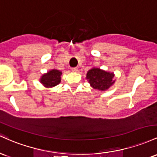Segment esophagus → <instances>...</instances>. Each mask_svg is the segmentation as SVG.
I'll list each match as a JSON object with an SVG mask.
<instances>
[{"label":"esophagus","instance_id":"1","mask_svg":"<svg viewBox=\"0 0 157 157\" xmlns=\"http://www.w3.org/2000/svg\"><path fill=\"white\" fill-rule=\"evenodd\" d=\"M72 71H73V72H77V71H78V68H77V67H73V68H72Z\"/></svg>","mask_w":157,"mask_h":157}]
</instances>
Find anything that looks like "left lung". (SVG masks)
I'll list each match as a JSON object with an SVG mask.
<instances>
[{
	"label": "left lung",
	"instance_id": "left-lung-1",
	"mask_svg": "<svg viewBox=\"0 0 157 157\" xmlns=\"http://www.w3.org/2000/svg\"><path fill=\"white\" fill-rule=\"evenodd\" d=\"M114 74L99 69L92 68L87 72L86 78L93 88L99 90H107L115 82Z\"/></svg>",
	"mask_w": 157,
	"mask_h": 157
}]
</instances>
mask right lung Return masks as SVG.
Wrapping results in <instances>:
<instances>
[{"mask_svg":"<svg viewBox=\"0 0 157 157\" xmlns=\"http://www.w3.org/2000/svg\"><path fill=\"white\" fill-rule=\"evenodd\" d=\"M62 73L60 70H52L44 74L40 79V83L45 87H52L61 82V75Z\"/></svg>","mask_w":157,"mask_h":157,"instance_id":"add662e5","label":"right lung"}]
</instances>
